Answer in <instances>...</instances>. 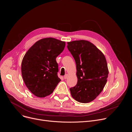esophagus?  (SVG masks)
Instances as JSON below:
<instances>
[{
	"label": "esophagus",
	"mask_w": 132,
	"mask_h": 132,
	"mask_svg": "<svg viewBox=\"0 0 132 132\" xmlns=\"http://www.w3.org/2000/svg\"><path fill=\"white\" fill-rule=\"evenodd\" d=\"M68 78V75L67 74H66L65 76H64V78L65 79H66L67 78Z\"/></svg>",
	"instance_id": "esophagus-1"
}]
</instances>
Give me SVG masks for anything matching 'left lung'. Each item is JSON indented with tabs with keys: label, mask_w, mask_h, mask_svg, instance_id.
Here are the masks:
<instances>
[{
	"label": "left lung",
	"mask_w": 132,
	"mask_h": 132,
	"mask_svg": "<svg viewBox=\"0 0 132 132\" xmlns=\"http://www.w3.org/2000/svg\"><path fill=\"white\" fill-rule=\"evenodd\" d=\"M67 48L76 64L77 85L70 88L72 97L80 103L95 100L107 81L109 69L105 56L92 43L86 40L67 42Z\"/></svg>",
	"instance_id": "1"
}]
</instances>
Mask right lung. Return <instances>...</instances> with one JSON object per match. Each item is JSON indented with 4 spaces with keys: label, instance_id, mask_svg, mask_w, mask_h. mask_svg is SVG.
<instances>
[{
    "label": "right lung",
    "instance_id": "right-lung-1",
    "mask_svg": "<svg viewBox=\"0 0 132 132\" xmlns=\"http://www.w3.org/2000/svg\"><path fill=\"white\" fill-rule=\"evenodd\" d=\"M65 46V42L47 37L35 42L24 55L22 76L28 89L37 97L49 96L61 81L56 58Z\"/></svg>",
    "mask_w": 132,
    "mask_h": 132
}]
</instances>
